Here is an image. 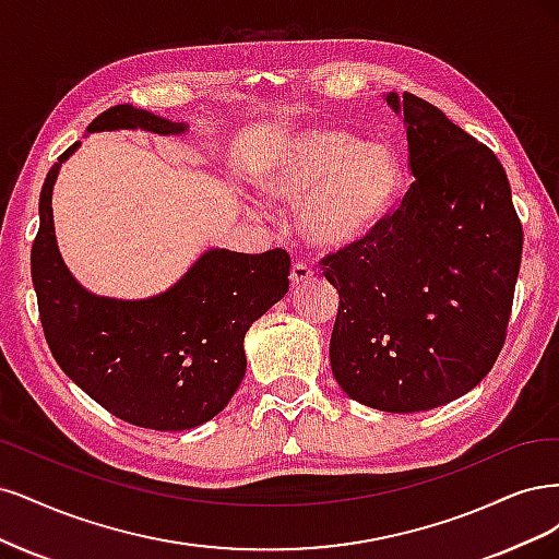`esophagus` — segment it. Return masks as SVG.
<instances>
[{
  "mask_svg": "<svg viewBox=\"0 0 559 559\" xmlns=\"http://www.w3.org/2000/svg\"><path fill=\"white\" fill-rule=\"evenodd\" d=\"M313 274L316 272L306 262H295L290 269V283H293V287H297L301 283H309L313 278Z\"/></svg>",
  "mask_w": 559,
  "mask_h": 559,
  "instance_id": "34e87169",
  "label": "esophagus"
}]
</instances>
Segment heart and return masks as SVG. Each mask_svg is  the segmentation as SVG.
<instances>
[{
    "instance_id": "b5f03b06",
    "label": "heart",
    "mask_w": 559,
    "mask_h": 559,
    "mask_svg": "<svg viewBox=\"0 0 559 559\" xmlns=\"http://www.w3.org/2000/svg\"><path fill=\"white\" fill-rule=\"evenodd\" d=\"M260 188L297 204L301 237L318 250L341 253L367 243L394 209L402 162L385 141L318 124L283 139L264 159Z\"/></svg>"
}]
</instances>
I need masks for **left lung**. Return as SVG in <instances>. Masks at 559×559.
I'll return each mask as SVG.
<instances>
[{"mask_svg": "<svg viewBox=\"0 0 559 559\" xmlns=\"http://www.w3.org/2000/svg\"><path fill=\"white\" fill-rule=\"evenodd\" d=\"M404 114L411 183L373 237L322 260L338 293L330 365L350 400L416 413L476 388L501 353L522 225L497 155L416 95Z\"/></svg>", "mask_w": 559, "mask_h": 559, "instance_id": "obj_1", "label": "left lung"}]
</instances>
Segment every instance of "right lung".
I'll return each mask as SVG.
<instances>
[{
	"instance_id": "obj_1",
	"label": "right lung",
	"mask_w": 559,
	"mask_h": 559,
	"mask_svg": "<svg viewBox=\"0 0 559 559\" xmlns=\"http://www.w3.org/2000/svg\"><path fill=\"white\" fill-rule=\"evenodd\" d=\"M111 130L181 134L188 124L118 104L87 124L90 134ZM79 146H69L46 176L32 246L48 348L71 381L116 418L159 431L200 427L241 385L243 336L287 293L290 255L281 248L260 255L211 248L155 297L87 293L60 255L50 206L62 162Z\"/></svg>"
}]
</instances>
